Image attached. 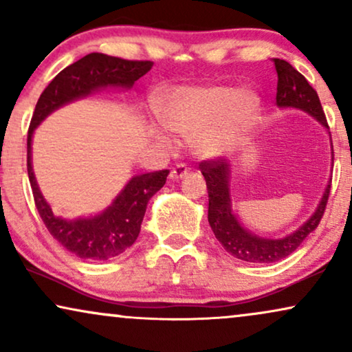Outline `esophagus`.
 I'll return each mask as SVG.
<instances>
[{
    "instance_id": "1",
    "label": "esophagus",
    "mask_w": 352,
    "mask_h": 352,
    "mask_svg": "<svg viewBox=\"0 0 352 352\" xmlns=\"http://www.w3.org/2000/svg\"><path fill=\"white\" fill-rule=\"evenodd\" d=\"M188 173V167L185 166V164H179V166H175L170 170V179L172 180H182L184 177Z\"/></svg>"
}]
</instances>
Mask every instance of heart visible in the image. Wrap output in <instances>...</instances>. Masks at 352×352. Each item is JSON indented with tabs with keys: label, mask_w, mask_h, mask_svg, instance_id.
<instances>
[{
	"label": "heart",
	"mask_w": 352,
	"mask_h": 352,
	"mask_svg": "<svg viewBox=\"0 0 352 352\" xmlns=\"http://www.w3.org/2000/svg\"><path fill=\"white\" fill-rule=\"evenodd\" d=\"M260 112L261 97L255 91L228 84L173 87L159 105L164 126L190 141L195 154L203 159L232 154L250 133ZM149 133L157 143L170 144L162 124L151 123Z\"/></svg>",
	"instance_id": "heart-1"
}]
</instances>
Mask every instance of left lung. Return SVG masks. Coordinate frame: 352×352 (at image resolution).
<instances>
[{
  "label": "left lung",
  "instance_id": "8db88e82",
  "mask_svg": "<svg viewBox=\"0 0 352 352\" xmlns=\"http://www.w3.org/2000/svg\"><path fill=\"white\" fill-rule=\"evenodd\" d=\"M278 73V92H276V105L279 109H297L309 113L328 131V123L324 118L322 104L315 89L307 82V79L286 60L273 58L271 60ZM330 135V131H328ZM331 140V136H330ZM331 146V144H330ZM333 155V146H331ZM201 173L208 186V221L216 239L224 247V250L234 258L248 263H274L283 260L296 252L307 235L317 229L322 219L324 206H327L330 184L324 188L322 198L304 224H300L291 234L284 237H261L252 230L243 228L239 216L232 209L230 198V175H232V164L219 161L201 162ZM331 182V180H330Z\"/></svg>",
  "mask_w": 352,
  "mask_h": 352
}]
</instances>
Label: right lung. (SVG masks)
Segmentation results:
<instances>
[{
	"label": "right lung",
	"instance_id": "obj_1",
	"mask_svg": "<svg viewBox=\"0 0 352 352\" xmlns=\"http://www.w3.org/2000/svg\"><path fill=\"white\" fill-rule=\"evenodd\" d=\"M151 66L153 61H130L104 53H89L60 71L35 105L28 133V172L35 206L48 232L66 250L84 260H110L122 255L136 242L149 199L166 185L168 170L131 177L104 211L66 219L52 211L50 203L43 197L35 179L32 167L34 133L48 115L71 102L107 89L128 91L135 81L148 73Z\"/></svg>",
	"mask_w": 352,
	"mask_h": 352
}]
</instances>
